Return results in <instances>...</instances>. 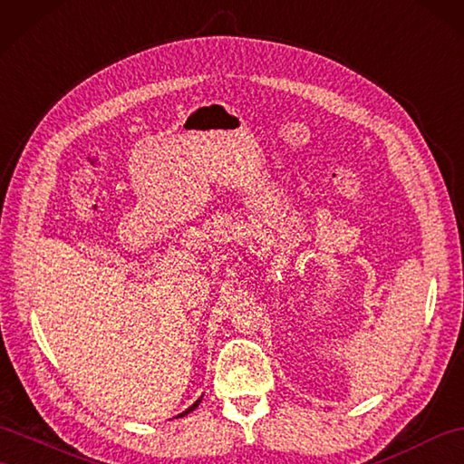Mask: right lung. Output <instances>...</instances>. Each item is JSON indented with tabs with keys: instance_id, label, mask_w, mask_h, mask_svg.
<instances>
[{
	"instance_id": "add662e5",
	"label": "right lung",
	"mask_w": 464,
	"mask_h": 464,
	"mask_svg": "<svg viewBox=\"0 0 464 464\" xmlns=\"http://www.w3.org/2000/svg\"><path fill=\"white\" fill-rule=\"evenodd\" d=\"M198 403H200V400H198V401H195L193 405H190V408H188L187 411H183V413H180V415H187V413H190V411H193V410H197V405H198Z\"/></svg>"
}]
</instances>
